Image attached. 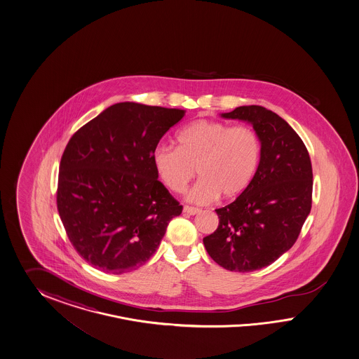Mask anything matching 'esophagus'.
Here are the masks:
<instances>
[{
    "mask_svg": "<svg viewBox=\"0 0 359 359\" xmlns=\"http://www.w3.org/2000/svg\"><path fill=\"white\" fill-rule=\"evenodd\" d=\"M183 212L187 213V215H191V216H195L197 213H200L201 212V209H198V208L195 207H188V205H185L183 208Z\"/></svg>",
    "mask_w": 359,
    "mask_h": 359,
    "instance_id": "obj_1",
    "label": "esophagus"
}]
</instances>
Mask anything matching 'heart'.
<instances>
[{
  "label": "heart",
  "instance_id": "heart-1",
  "mask_svg": "<svg viewBox=\"0 0 359 359\" xmlns=\"http://www.w3.org/2000/svg\"><path fill=\"white\" fill-rule=\"evenodd\" d=\"M177 147L159 146L152 162L163 184L182 194L195 177L188 192L197 204L212 203L221 195L234 198L245 192L258 171L261 142L249 126H229L219 121L198 120L176 135Z\"/></svg>",
  "mask_w": 359,
  "mask_h": 359
}]
</instances>
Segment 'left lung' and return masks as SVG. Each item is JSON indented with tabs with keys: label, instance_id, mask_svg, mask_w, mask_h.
Wrapping results in <instances>:
<instances>
[{
	"label": "left lung",
	"instance_id": "8db88e82",
	"mask_svg": "<svg viewBox=\"0 0 359 359\" xmlns=\"http://www.w3.org/2000/svg\"><path fill=\"white\" fill-rule=\"evenodd\" d=\"M221 117L252 125L261 161L248 189L216 209L218 228L203 242L221 267L255 271L290 250L299 237L312 208V163L304 142L271 110L238 107Z\"/></svg>",
	"mask_w": 359,
	"mask_h": 359
}]
</instances>
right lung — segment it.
Listing matches in <instances>:
<instances>
[{"instance_id": "obj_1", "label": "right lung", "mask_w": 359, "mask_h": 359, "mask_svg": "<svg viewBox=\"0 0 359 359\" xmlns=\"http://www.w3.org/2000/svg\"><path fill=\"white\" fill-rule=\"evenodd\" d=\"M182 109L118 102L65 146L56 204L75 250L101 271L141 267L183 207L158 180L152 155Z\"/></svg>"}]
</instances>
